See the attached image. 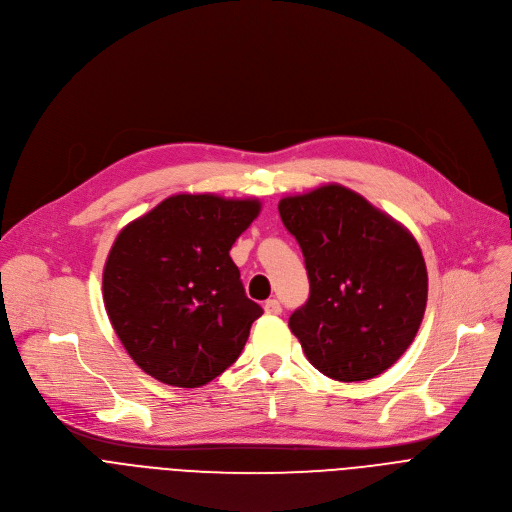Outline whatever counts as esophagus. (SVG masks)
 I'll return each mask as SVG.
<instances>
[{"label": "esophagus", "instance_id": "esophagus-1", "mask_svg": "<svg viewBox=\"0 0 512 512\" xmlns=\"http://www.w3.org/2000/svg\"><path fill=\"white\" fill-rule=\"evenodd\" d=\"M263 308H265V314H269V316H279V314H281V310H283V308H281V304H279L277 300H267Z\"/></svg>", "mask_w": 512, "mask_h": 512}]
</instances>
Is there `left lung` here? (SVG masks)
Segmentation results:
<instances>
[{
    "mask_svg": "<svg viewBox=\"0 0 512 512\" xmlns=\"http://www.w3.org/2000/svg\"><path fill=\"white\" fill-rule=\"evenodd\" d=\"M279 216L310 279L308 302L289 316L308 360L342 383L385 373L425 314L427 269L413 235L340 184L281 198Z\"/></svg>",
    "mask_w": 512,
    "mask_h": 512,
    "instance_id": "1",
    "label": "left lung"
}]
</instances>
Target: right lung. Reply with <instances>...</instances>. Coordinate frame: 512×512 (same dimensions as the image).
I'll return each instance as SVG.
<instances>
[{
    "mask_svg": "<svg viewBox=\"0 0 512 512\" xmlns=\"http://www.w3.org/2000/svg\"><path fill=\"white\" fill-rule=\"evenodd\" d=\"M257 198L176 194L135 218L103 269V300L121 344L150 377L194 389L239 358L263 314L229 251Z\"/></svg>",
    "mask_w": 512,
    "mask_h": 512,
    "instance_id": "add662e5",
    "label": "right lung"
}]
</instances>
